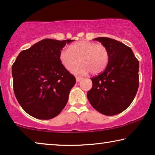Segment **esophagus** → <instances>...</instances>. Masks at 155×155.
Returning a JSON list of instances; mask_svg holds the SVG:
<instances>
[{"instance_id":"obj_1","label":"esophagus","mask_w":155,"mask_h":155,"mask_svg":"<svg viewBox=\"0 0 155 155\" xmlns=\"http://www.w3.org/2000/svg\"><path fill=\"white\" fill-rule=\"evenodd\" d=\"M82 79V78L81 77H76V82H80Z\"/></svg>"}]
</instances>
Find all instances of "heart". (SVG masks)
Here are the masks:
<instances>
[{"instance_id": "1", "label": "heart", "mask_w": 155, "mask_h": 155, "mask_svg": "<svg viewBox=\"0 0 155 155\" xmlns=\"http://www.w3.org/2000/svg\"><path fill=\"white\" fill-rule=\"evenodd\" d=\"M59 58L67 70H73L76 75H85L89 72L96 75L103 72L109 61V52L104 45L89 41H79L61 51Z\"/></svg>"}]
</instances>
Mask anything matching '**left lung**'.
Instances as JSON below:
<instances>
[{
  "label": "left lung",
  "instance_id": "left-lung-1",
  "mask_svg": "<svg viewBox=\"0 0 155 155\" xmlns=\"http://www.w3.org/2000/svg\"><path fill=\"white\" fill-rule=\"evenodd\" d=\"M108 48L109 61L105 71L91 78L87 92L91 105L99 113L114 116L126 110L134 99L139 86V62L132 49L107 37L95 38Z\"/></svg>",
  "mask_w": 155,
  "mask_h": 155
}]
</instances>
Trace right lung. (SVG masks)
Instances as JSON below:
<instances>
[{
	"label": "right lung",
	"instance_id": "obj_1",
	"mask_svg": "<svg viewBox=\"0 0 155 155\" xmlns=\"http://www.w3.org/2000/svg\"><path fill=\"white\" fill-rule=\"evenodd\" d=\"M74 40H41L21 51L12 66L16 99L38 119L56 117L65 107L75 78L60 61L61 51Z\"/></svg>",
	"mask_w": 155,
	"mask_h": 155
}]
</instances>
